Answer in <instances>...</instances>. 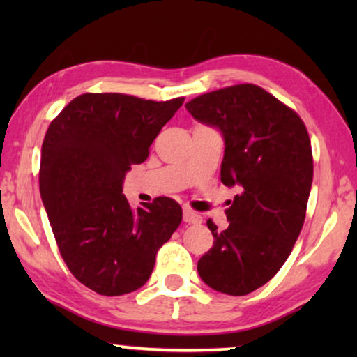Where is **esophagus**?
Returning a JSON list of instances; mask_svg holds the SVG:
<instances>
[{
	"label": "esophagus",
	"instance_id": "esophagus-1",
	"mask_svg": "<svg viewBox=\"0 0 357 357\" xmlns=\"http://www.w3.org/2000/svg\"><path fill=\"white\" fill-rule=\"evenodd\" d=\"M183 221L188 224H202L203 218L199 216L197 211H192V209H183Z\"/></svg>",
	"mask_w": 357,
	"mask_h": 357
}]
</instances>
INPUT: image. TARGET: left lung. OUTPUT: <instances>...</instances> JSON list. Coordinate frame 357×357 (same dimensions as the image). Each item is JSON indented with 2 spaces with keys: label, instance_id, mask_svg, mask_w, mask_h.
I'll list each match as a JSON object with an SVG mask.
<instances>
[{
  "label": "left lung",
  "instance_id": "8db88e82",
  "mask_svg": "<svg viewBox=\"0 0 357 357\" xmlns=\"http://www.w3.org/2000/svg\"><path fill=\"white\" fill-rule=\"evenodd\" d=\"M224 138L221 182L237 187L229 226L208 227L214 242L199 278L229 296L250 294L280 271L304 226L314 160L301 116L255 84L208 92L185 104Z\"/></svg>",
  "mask_w": 357,
  "mask_h": 357
}]
</instances>
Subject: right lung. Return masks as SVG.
I'll use <instances>...</instances> for the list:
<instances>
[{
    "label": "right lung",
    "instance_id": "1",
    "mask_svg": "<svg viewBox=\"0 0 357 357\" xmlns=\"http://www.w3.org/2000/svg\"><path fill=\"white\" fill-rule=\"evenodd\" d=\"M126 94H82L48 126L40 197L66 266L102 296H121L149 280L155 253L182 222V208L159 197L133 209L123 180L183 104Z\"/></svg>",
    "mask_w": 357,
    "mask_h": 357
}]
</instances>
